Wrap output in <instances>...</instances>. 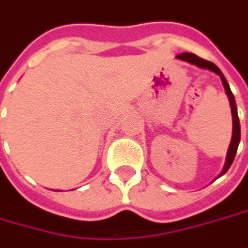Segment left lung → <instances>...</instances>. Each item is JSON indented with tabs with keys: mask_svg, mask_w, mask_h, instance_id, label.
<instances>
[{
	"mask_svg": "<svg viewBox=\"0 0 248 248\" xmlns=\"http://www.w3.org/2000/svg\"><path fill=\"white\" fill-rule=\"evenodd\" d=\"M180 60H184V62H188L191 64H195L198 67H202V68H208L213 73H216L220 78H222V82H223V87L226 90V94L229 96V102H230V107H232V116H233V136H232V141H230V146H229V150H227V158H226V164L223 171L220 175H223L226 171L230 168L234 157H236V153H237V147H239V143H240V121H239V115H237V107H236V101H234V95L232 93L230 87H229V82L226 81L225 76L222 74V71L217 68V66H215L212 62H208L205 59H201L198 57L197 54L194 53H181L177 56Z\"/></svg>",
	"mask_w": 248,
	"mask_h": 248,
	"instance_id": "obj_1",
	"label": "left lung"
}]
</instances>
